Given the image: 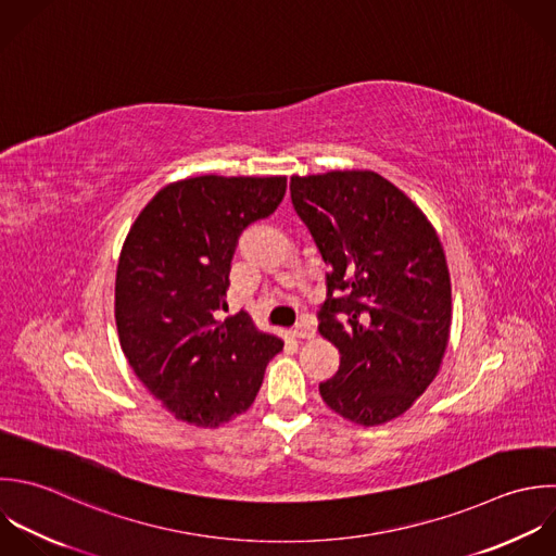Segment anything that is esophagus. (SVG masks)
Returning <instances> with one entry per match:
<instances>
[{
    "label": "esophagus",
    "mask_w": 556,
    "mask_h": 556,
    "mask_svg": "<svg viewBox=\"0 0 556 556\" xmlns=\"http://www.w3.org/2000/svg\"><path fill=\"white\" fill-rule=\"evenodd\" d=\"M292 336H294V338H299V340H309V338H314V336H316V329H314V325H312V323L303 320V323H299V325L294 327Z\"/></svg>",
    "instance_id": "34e87169"
}]
</instances>
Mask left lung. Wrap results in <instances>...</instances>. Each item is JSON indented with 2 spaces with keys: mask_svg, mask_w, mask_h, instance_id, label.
<instances>
[{
  "mask_svg": "<svg viewBox=\"0 0 556 556\" xmlns=\"http://www.w3.org/2000/svg\"><path fill=\"white\" fill-rule=\"evenodd\" d=\"M290 192L329 266L318 331L342 357L320 396L355 425H386L431 386L448 346L451 275L438 231L375 170L294 175Z\"/></svg>",
  "mask_w": 556,
  "mask_h": 556,
  "instance_id": "left-lung-1",
  "label": "left lung"
}]
</instances>
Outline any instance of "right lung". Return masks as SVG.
<instances>
[{
	"mask_svg": "<svg viewBox=\"0 0 556 556\" xmlns=\"http://www.w3.org/2000/svg\"><path fill=\"white\" fill-rule=\"evenodd\" d=\"M283 194L281 175L181 179L142 207L123 242L118 342L140 383L181 422L216 429L244 414L283 349L247 312L216 318L242 229L270 216Z\"/></svg>",
	"mask_w": 556,
	"mask_h": 556,
	"instance_id": "right-lung-1",
	"label": "right lung"
}]
</instances>
